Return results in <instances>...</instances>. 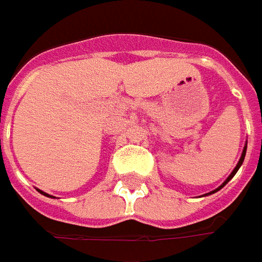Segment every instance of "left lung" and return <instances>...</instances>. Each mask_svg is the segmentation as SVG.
<instances>
[{
	"label": "left lung",
	"instance_id": "left-lung-1",
	"mask_svg": "<svg viewBox=\"0 0 262 262\" xmlns=\"http://www.w3.org/2000/svg\"><path fill=\"white\" fill-rule=\"evenodd\" d=\"M246 145H248V143H245L244 151H242V155H241V158H239V163H237V164H236V167H234V168H233V171H232V173H230V176L227 177V179H226V180H224V182H223V185H220V186H219V188L215 189V190H212V192H210V193H207V195H211V193H215V192H217V190H220V189H222L223 186H226V183H227V182H230V180H232V179H233V176H234V174H236V171H237V170H239V168H241V165H242V163H244V160H245V154H246Z\"/></svg>",
	"mask_w": 262,
	"mask_h": 262
}]
</instances>
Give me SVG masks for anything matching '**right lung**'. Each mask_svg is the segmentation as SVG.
<instances>
[{
  "mask_svg": "<svg viewBox=\"0 0 262 262\" xmlns=\"http://www.w3.org/2000/svg\"><path fill=\"white\" fill-rule=\"evenodd\" d=\"M38 190H39V189H38ZM40 193H42V195H45V196H50V198H55V196H51V195H48V193H45V192H42V190H39Z\"/></svg>",
  "mask_w": 262,
  "mask_h": 262,
  "instance_id": "obj_1",
  "label": "right lung"
}]
</instances>
